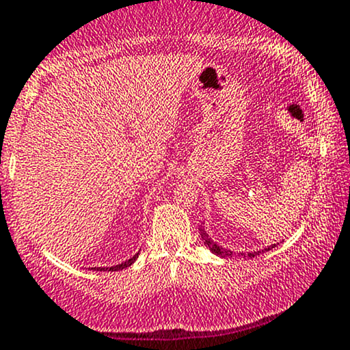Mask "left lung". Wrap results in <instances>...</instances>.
<instances>
[{
    "label": "left lung",
    "instance_id": "1",
    "mask_svg": "<svg viewBox=\"0 0 350 350\" xmlns=\"http://www.w3.org/2000/svg\"><path fill=\"white\" fill-rule=\"evenodd\" d=\"M200 234H202V239H203V243H205L206 248L210 250L213 254H217V256H219V258H233V256H238V258H254V256H258V254L266 253V251L273 250L274 246H276V245H271V246H268V248H265V250L251 251V253H243V251H231V250L223 248V246L217 245V243H215L213 239L208 237V233H206L205 228H203V226L200 228Z\"/></svg>",
    "mask_w": 350,
    "mask_h": 350
}]
</instances>
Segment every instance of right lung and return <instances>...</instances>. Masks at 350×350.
I'll return each mask as SVG.
<instances>
[{
    "label": "right lung",
    "mask_w": 350,
    "mask_h": 350,
    "mask_svg": "<svg viewBox=\"0 0 350 350\" xmlns=\"http://www.w3.org/2000/svg\"><path fill=\"white\" fill-rule=\"evenodd\" d=\"M137 258H139V253H137V254H133V256L131 258V260H127V261L120 262V265L111 266V268H90V269H92V271H120V269H125V268H129V266H131L132 262L137 260Z\"/></svg>",
    "instance_id": "add662e5"
}]
</instances>
